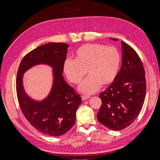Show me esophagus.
Returning <instances> with one entry per match:
<instances>
[{"label":"esophagus","mask_w":160,"mask_h":160,"mask_svg":"<svg viewBox=\"0 0 160 160\" xmlns=\"http://www.w3.org/2000/svg\"><path fill=\"white\" fill-rule=\"evenodd\" d=\"M89 98H90V97L88 96V95H82L81 96V98H82V100H83V101L87 100L88 99H89Z\"/></svg>","instance_id":"esophagus-1"}]
</instances>
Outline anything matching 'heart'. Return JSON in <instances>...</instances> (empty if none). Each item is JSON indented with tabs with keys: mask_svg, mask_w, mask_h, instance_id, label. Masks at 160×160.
Segmentation results:
<instances>
[{
	"mask_svg": "<svg viewBox=\"0 0 160 160\" xmlns=\"http://www.w3.org/2000/svg\"><path fill=\"white\" fill-rule=\"evenodd\" d=\"M121 62L119 51L114 47L102 44H86L75 52V59H67L63 71L71 83L79 84L87 72L89 76L79 87L85 94H93L101 85L106 87L112 84L118 75Z\"/></svg>",
	"mask_w": 160,
	"mask_h": 160,
	"instance_id": "b5f03b06",
	"label": "heart"
}]
</instances>
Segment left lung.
Listing matches in <instances>:
<instances>
[{"label":"left lung","mask_w":160,"mask_h":160,"mask_svg":"<svg viewBox=\"0 0 160 160\" xmlns=\"http://www.w3.org/2000/svg\"><path fill=\"white\" fill-rule=\"evenodd\" d=\"M121 43L122 67L113 83L100 93L102 104L97 115L101 124L115 131L128 127L137 118L146 92L145 71L141 60L133 48L123 41Z\"/></svg>","instance_id":"obj_1"}]
</instances>
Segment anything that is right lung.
<instances>
[{"instance_id": "1", "label": "right lung", "mask_w": 160, "mask_h": 160, "mask_svg": "<svg viewBox=\"0 0 160 160\" xmlns=\"http://www.w3.org/2000/svg\"><path fill=\"white\" fill-rule=\"evenodd\" d=\"M69 45L49 42L28 52L19 65L17 77V93L19 105L28 122L38 132L50 135L61 136L72 127L76 111L81 103V98L65 81L63 64ZM52 67L53 84L45 98L41 101L32 99L23 85V73L36 65Z\"/></svg>"}]
</instances>
